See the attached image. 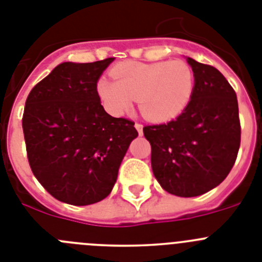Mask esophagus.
<instances>
[{
	"mask_svg": "<svg viewBox=\"0 0 262 262\" xmlns=\"http://www.w3.org/2000/svg\"><path fill=\"white\" fill-rule=\"evenodd\" d=\"M135 128L138 129L139 135H142V134H143V126H142V124L138 123V122H136V123H135Z\"/></svg>",
	"mask_w": 262,
	"mask_h": 262,
	"instance_id": "esophagus-1",
	"label": "esophagus"
}]
</instances>
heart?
Masks as SVG:
<instances>
[{"label": "heart", "instance_id": "1", "mask_svg": "<svg viewBox=\"0 0 262 262\" xmlns=\"http://www.w3.org/2000/svg\"><path fill=\"white\" fill-rule=\"evenodd\" d=\"M115 82L101 78L97 93L106 110L123 114L136 99L145 119L163 123L187 107L195 86L193 69L181 60L159 62L126 61L111 71Z\"/></svg>", "mask_w": 262, "mask_h": 262}]
</instances>
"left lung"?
<instances>
[{"label":"left lung","instance_id":"1","mask_svg":"<svg viewBox=\"0 0 262 262\" xmlns=\"http://www.w3.org/2000/svg\"><path fill=\"white\" fill-rule=\"evenodd\" d=\"M195 86L174 120L143 128L151 143L152 170L164 190L196 196L231 172L240 147L239 106L233 88L216 68L187 57Z\"/></svg>","mask_w":262,"mask_h":262}]
</instances>
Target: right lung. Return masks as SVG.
<instances>
[{
	"mask_svg": "<svg viewBox=\"0 0 262 262\" xmlns=\"http://www.w3.org/2000/svg\"><path fill=\"white\" fill-rule=\"evenodd\" d=\"M113 60L61 62L26 99L22 127L30 168L53 198L69 205L106 198L138 136L133 120L108 115L97 93Z\"/></svg>",
	"mask_w": 262,
	"mask_h": 262,
	"instance_id": "1",
	"label": "right lung"
}]
</instances>
